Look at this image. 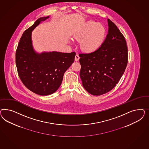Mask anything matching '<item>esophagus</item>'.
Returning a JSON list of instances; mask_svg holds the SVG:
<instances>
[{
	"label": "esophagus",
	"mask_w": 149,
	"mask_h": 149,
	"mask_svg": "<svg viewBox=\"0 0 149 149\" xmlns=\"http://www.w3.org/2000/svg\"><path fill=\"white\" fill-rule=\"evenodd\" d=\"M79 59H80V57H79V54H76V55H75V61H78L79 60Z\"/></svg>",
	"instance_id": "obj_1"
}]
</instances>
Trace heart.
I'll return each mask as SVG.
<instances>
[{"label": "heart", "mask_w": 149, "mask_h": 149, "mask_svg": "<svg viewBox=\"0 0 149 149\" xmlns=\"http://www.w3.org/2000/svg\"><path fill=\"white\" fill-rule=\"evenodd\" d=\"M105 33V28L103 25L91 21L77 32L74 38L77 40L81 41V50L86 52H92L102 45Z\"/></svg>", "instance_id": "heart-1"}]
</instances>
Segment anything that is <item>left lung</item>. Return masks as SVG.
I'll list each match as a JSON object with an SVG mask.
<instances>
[{
	"label": "left lung",
	"instance_id": "left-lung-1",
	"mask_svg": "<svg viewBox=\"0 0 149 149\" xmlns=\"http://www.w3.org/2000/svg\"><path fill=\"white\" fill-rule=\"evenodd\" d=\"M108 33L97 50L79 54L82 86L89 93L103 95L120 81L128 63L125 38L117 26L108 19Z\"/></svg>",
	"mask_w": 149,
	"mask_h": 149
}]
</instances>
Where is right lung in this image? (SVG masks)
<instances>
[{"mask_svg":"<svg viewBox=\"0 0 149 149\" xmlns=\"http://www.w3.org/2000/svg\"><path fill=\"white\" fill-rule=\"evenodd\" d=\"M49 17L38 19L24 32L16 51V64L21 80L28 90L40 95H51L58 89L64 72L74 62L76 54L74 52L56 51L38 54L33 49L32 32Z\"/></svg>","mask_w":149,"mask_h":149,"instance_id":"1","label":"right lung"}]
</instances>
